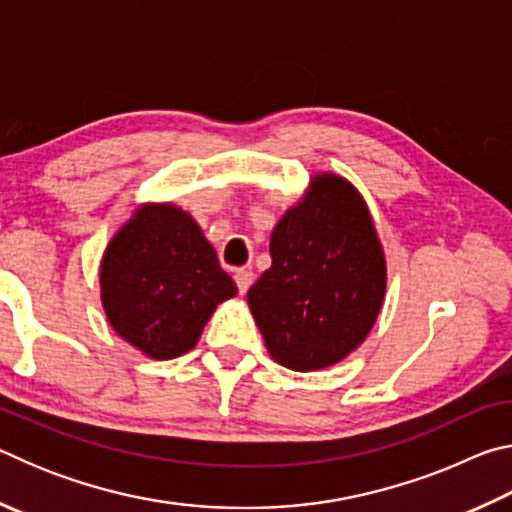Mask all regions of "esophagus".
I'll return each mask as SVG.
<instances>
[{
  "label": "esophagus",
  "mask_w": 512,
  "mask_h": 512,
  "mask_svg": "<svg viewBox=\"0 0 512 512\" xmlns=\"http://www.w3.org/2000/svg\"><path fill=\"white\" fill-rule=\"evenodd\" d=\"M253 280H255V275L250 273V271H246V268H239V271H235V282H237L241 296H244V293L250 289V284H253Z\"/></svg>",
  "instance_id": "34e87169"
}]
</instances>
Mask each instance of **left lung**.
Masks as SVG:
<instances>
[{
    "instance_id": "1",
    "label": "left lung",
    "mask_w": 512,
    "mask_h": 512,
    "mask_svg": "<svg viewBox=\"0 0 512 512\" xmlns=\"http://www.w3.org/2000/svg\"><path fill=\"white\" fill-rule=\"evenodd\" d=\"M273 264L248 289L266 350L284 368L334 366L375 325L386 259L357 187L318 173L271 235Z\"/></svg>"
}]
</instances>
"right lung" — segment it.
I'll list each match as a JSON object with an SVG mask.
<instances>
[{"label":"right lung","instance_id":"1","mask_svg":"<svg viewBox=\"0 0 512 512\" xmlns=\"http://www.w3.org/2000/svg\"><path fill=\"white\" fill-rule=\"evenodd\" d=\"M99 280L112 329L158 361L192 350L216 305L237 293L198 223L171 203L137 207L110 239Z\"/></svg>","mask_w":512,"mask_h":512}]
</instances>
